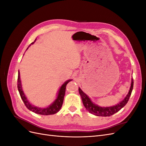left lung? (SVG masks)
<instances>
[{
	"mask_svg": "<svg viewBox=\"0 0 146 146\" xmlns=\"http://www.w3.org/2000/svg\"><path fill=\"white\" fill-rule=\"evenodd\" d=\"M133 79L132 78L130 91L129 92V93H128V94L127 95V96L125 98V99L117 105L113 106V107H99L98 105H97L92 102L90 99L88 98V96L85 93H84L83 91L80 89V88H78V91H79V94H80L82 98L83 104L84 106H85V107L86 108V110H88V111L90 113L93 114L96 116L107 117V116H111L114 113L118 112L119 110H120L121 108H122L127 104L128 101H129L130 97L131 96L132 90H133Z\"/></svg>",
	"mask_w": 146,
	"mask_h": 146,
	"instance_id": "1",
	"label": "left lung"
}]
</instances>
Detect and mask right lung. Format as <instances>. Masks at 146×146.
<instances>
[{"instance_id":"obj_1","label":"right lung","mask_w":146,"mask_h":146,"mask_svg":"<svg viewBox=\"0 0 146 146\" xmlns=\"http://www.w3.org/2000/svg\"><path fill=\"white\" fill-rule=\"evenodd\" d=\"M36 38L35 39L34 42L31 43V44H33L35 41H36ZM30 45L29 46H30ZM28 48H27V49H28ZM71 80H68V81L65 82L64 84H63V85L61 86L60 88L56 99L55 100L54 103L51 104L50 106H48V107L45 108H38V107H35V106L30 104V102L27 99V98H26L24 93L23 89H22L21 83V80H20L19 71L18 72V77H17V89H18L21 99H23L25 105L26 106V107H27L29 110H30V111H32L36 114H42V115H50V114H54L56 113L60 110L61 107H62V105L63 103V100H64V97L65 92H66V85H67V84Z\"/></svg>"}]
</instances>
